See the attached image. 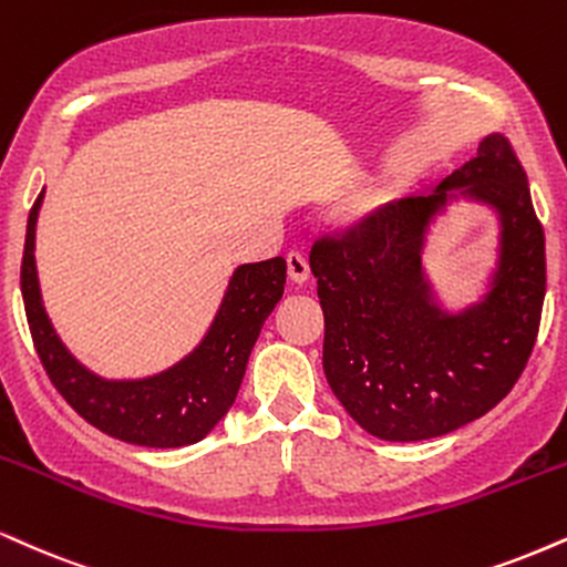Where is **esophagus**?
I'll use <instances>...</instances> for the list:
<instances>
[{
  "mask_svg": "<svg viewBox=\"0 0 567 567\" xmlns=\"http://www.w3.org/2000/svg\"><path fill=\"white\" fill-rule=\"evenodd\" d=\"M309 275H311V269H309V261H306V256L298 254V250H290V254H288V277L296 285H303L306 279H309Z\"/></svg>",
  "mask_w": 567,
  "mask_h": 567,
  "instance_id": "esophagus-1",
  "label": "esophagus"
}]
</instances>
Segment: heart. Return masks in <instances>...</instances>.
<instances>
[{"instance_id":"heart-1","label":"heart","mask_w":567,"mask_h":567,"mask_svg":"<svg viewBox=\"0 0 567 567\" xmlns=\"http://www.w3.org/2000/svg\"><path fill=\"white\" fill-rule=\"evenodd\" d=\"M380 208V200L374 195H370V197H364V200H359L357 206H353V218H359V221H364V218H370L374 210Z\"/></svg>"}]
</instances>
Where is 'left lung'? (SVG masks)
<instances>
[{"label": "left lung", "instance_id": "obj_1", "mask_svg": "<svg viewBox=\"0 0 567 567\" xmlns=\"http://www.w3.org/2000/svg\"><path fill=\"white\" fill-rule=\"evenodd\" d=\"M497 208L501 266L487 298L462 315L430 301L421 245L454 196ZM324 311L322 364L346 412L383 441H425L483 417L513 391L542 322L547 292L544 227L507 136L488 134L478 155L433 195L374 210L343 237L311 248Z\"/></svg>", "mask_w": 567, "mask_h": 567}]
</instances>
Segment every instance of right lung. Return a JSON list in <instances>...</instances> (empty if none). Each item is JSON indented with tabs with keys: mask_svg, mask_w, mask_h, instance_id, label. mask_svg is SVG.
I'll list each match as a JSON object with an SVG mask.
<instances>
[{
	"mask_svg": "<svg viewBox=\"0 0 567 567\" xmlns=\"http://www.w3.org/2000/svg\"><path fill=\"white\" fill-rule=\"evenodd\" d=\"M42 197L44 189L33 203L25 227L20 290L33 349L47 378L89 425L118 441L176 449L206 439L235 404L258 332L282 298L288 275L285 258L243 264L229 279L208 336L172 370L145 380H102L65 351L42 306L33 258Z\"/></svg>",
	"mask_w": 567,
	"mask_h": 567,
	"instance_id": "right-lung-1",
	"label": "right lung"
}]
</instances>
